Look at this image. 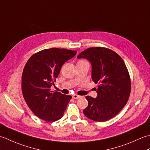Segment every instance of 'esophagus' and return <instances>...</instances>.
Masks as SVG:
<instances>
[{
  "instance_id": "34e87169",
  "label": "esophagus",
  "mask_w": 150,
  "mask_h": 150,
  "mask_svg": "<svg viewBox=\"0 0 150 150\" xmlns=\"http://www.w3.org/2000/svg\"><path fill=\"white\" fill-rule=\"evenodd\" d=\"M81 96H80V95H76V94L73 95V98H75V99H78V98H81Z\"/></svg>"
}]
</instances>
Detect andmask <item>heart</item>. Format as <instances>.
I'll list each match as a JSON object with an SVG mask.
<instances>
[{"label": "heart", "mask_w": 150, "mask_h": 150, "mask_svg": "<svg viewBox=\"0 0 150 150\" xmlns=\"http://www.w3.org/2000/svg\"><path fill=\"white\" fill-rule=\"evenodd\" d=\"M84 60H80V61H79V62H84Z\"/></svg>", "instance_id": "heart-1"}]
</instances>
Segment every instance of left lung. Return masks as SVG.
Segmentation results:
<instances>
[{
	"mask_svg": "<svg viewBox=\"0 0 150 150\" xmlns=\"http://www.w3.org/2000/svg\"><path fill=\"white\" fill-rule=\"evenodd\" d=\"M78 59H86L91 64V78L97 86V98L86 96L88 106L83 110L88 119L104 122L114 117L125 106L131 92V80L122 59L106 47H90Z\"/></svg>",
	"mask_w": 150,
	"mask_h": 150,
	"instance_id": "8db88e82",
	"label": "left lung"
}]
</instances>
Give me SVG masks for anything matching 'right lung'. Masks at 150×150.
<instances>
[{
	"label": "right lung",
	"mask_w": 150,
	"mask_h": 150,
	"mask_svg": "<svg viewBox=\"0 0 150 150\" xmlns=\"http://www.w3.org/2000/svg\"><path fill=\"white\" fill-rule=\"evenodd\" d=\"M77 52L53 47L33 54L28 60L22 75V92L32 112L47 122L63 117L70 95L53 92L50 88L58 77L62 65Z\"/></svg>",
	"instance_id": "obj_1"
}]
</instances>
